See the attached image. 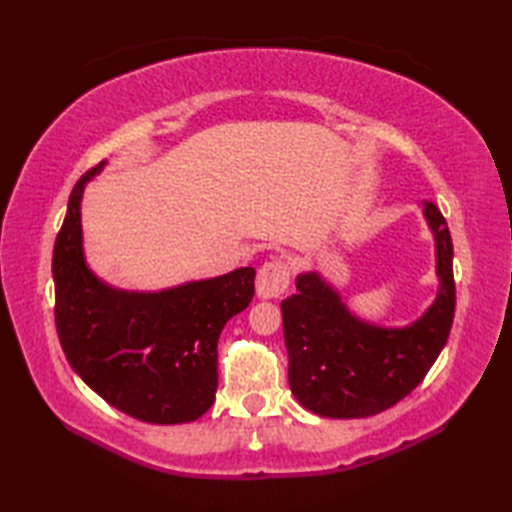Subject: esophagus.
Returning a JSON list of instances; mask_svg holds the SVG:
<instances>
[{"instance_id":"obj_1","label":"esophagus","mask_w":512,"mask_h":512,"mask_svg":"<svg viewBox=\"0 0 512 512\" xmlns=\"http://www.w3.org/2000/svg\"><path fill=\"white\" fill-rule=\"evenodd\" d=\"M290 286V268L281 259H268L257 270V297L259 299H277L284 295Z\"/></svg>"}]
</instances>
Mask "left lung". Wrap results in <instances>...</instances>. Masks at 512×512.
Returning a JSON list of instances; mask_svg holds the SVG:
<instances>
[{"label":"left lung","mask_w":512,"mask_h":512,"mask_svg":"<svg viewBox=\"0 0 512 512\" xmlns=\"http://www.w3.org/2000/svg\"><path fill=\"white\" fill-rule=\"evenodd\" d=\"M436 239L438 295L402 328L369 323L347 308L317 270L295 279L297 295L281 301L288 383L297 402L325 418H367L416 389L447 345L453 312V244L438 206L422 209Z\"/></svg>","instance_id":"8db88e82"}]
</instances>
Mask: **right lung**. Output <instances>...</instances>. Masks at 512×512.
I'll return each instance as SVG.
<instances>
[{
	"mask_svg": "<svg viewBox=\"0 0 512 512\" xmlns=\"http://www.w3.org/2000/svg\"><path fill=\"white\" fill-rule=\"evenodd\" d=\"M105 162L74 184L54 242V321L70 367L118 411L151 424L193 422L217 389V339L255 295V268L138 292L85 262L81 200Z\"/></svg>",
	"mask_w": 512,
	"mask_h": 512,
	"instance_id": "obj_1",
	"label": "right lung"
}]
</instances>
